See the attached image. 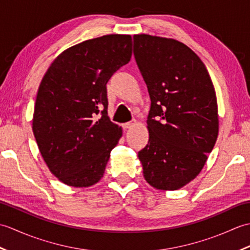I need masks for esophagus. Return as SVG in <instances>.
Returning <instances> with one entry per match:
<instances>
[{
  "label": "esophagus",
  "mask_w": 250,
  "mask_h": 250,
  "mask_svg": "<svg viewBox=\"0 0 250 250\" xmlns=\"http://www.w3.org/2000/svg\"><path fill=\"white\" fill-rule=\"evenodd\" d=\"M136 120L135 119H133V120H131V121H129V122H126V124H125L124 125V129H131V128H133V126L136 125Z\"/></svg>",
  "instance_id": "esophagus-1"
}]
</instances>
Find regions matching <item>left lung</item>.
Wrapping results in <instances>:
<instances>
[{
	"label": "left lung",
	"mask_w": 250,
	"mask_h": 250,
	"mask_svg": "<svg viewBox=\"0 0 250 250\" xmlns=\"http://www.w3.org/2000/svg\"><path fill=\"white\" fill-rule=\"evenodd\" d=\"M136 64L150 97L148 144L139 151L146 182L177 190L203 168L218 136V109L208 71L188 46L133 36Z\"/></svg>",
	"instance_id": "left-lung-1"
}]
</instances>
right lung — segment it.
Listing matches in <instances>:
<instances>
[{"label": "right lung", "instance_id": "right-lung-1", "mask_svg": "<svg viewBox=\"0 0 250 250\" xmlns=\"http://www.w3.org/2000/svg\"><path fill=\"white\" fill-rule=\"evenodd\" d=\"M131 56L130 35H104L63 51L42 79L33 133L47 167L65 185L89 187L103 177L122 134L107 116L106 83Z\"/></svg>", "mask_w": 250, "mask_h": 250}]
</instances>
